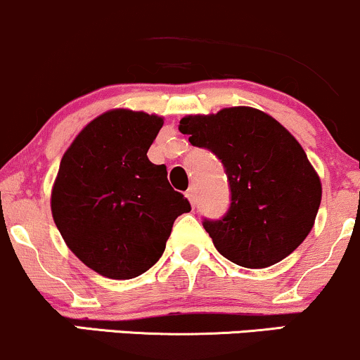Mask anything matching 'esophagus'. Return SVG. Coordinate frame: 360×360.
<instances>
[{"label": "esophagus", "instance_id": "obj_1", "mask_svg": "<svg viewBox=\"0 0 360 360\" xmlns=\"http://www.w3.org/2000/svg\"><path fill=\"white\" fill-rule=\"evenodd\" d=\"M186 196H188V200H189V203L193 205V207H195V203H196V189H195V186H191L186 191Z\"/></svg>", "mask_w": 360, "mask_h": 360}]
</instances>
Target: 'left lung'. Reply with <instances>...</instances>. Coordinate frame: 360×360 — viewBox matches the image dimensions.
<instances>
[{"mask_svg": "<svg viewBox=\"0 0 360 360\" xmlns=\"http://www.w3.org/2000/svg\"><path fill=\"white\" fill-rule=\"evenodd\" d=\"M179 131L215 153L227 174L231 207L203 222L217 251L239 266L266 268L297 250L321 203V181L299 141L244 105L183 117Z\"/></svg>", "mask_w": 360, "mask_h": 360, "instance_id": "1", "label": "left lung"}]
</instances>
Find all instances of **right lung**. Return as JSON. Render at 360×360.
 <instances>
[{
	"mask_svg": "<svg viewBox=\"0 0 360 360\" xmlns=\"http://www.w3.org/2000/svg\"><path fill=\"white\" fill-rule=\"evenodd\" d=\"M164 120L112 109L78 133L63 155L51 210L66 246L98 275L128 280L159 262L174 220L191 210L147 152Z\"/></svg>",
	"mask_w": 360,
	"mask_h": 360,
	"instance_id": "add662e5",
	"label": "right lung"
}]
</instances>
